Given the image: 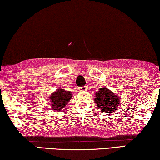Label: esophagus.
Wrapping results in <instances>:
<instances>
[{
    "label": "esophagus",
    "mask_w": 160,
    "mask_h": 160,
    "mask_svg": "<svg viewBox=\"0 0 160 160\" xmlns=\"http://www.w3.org/2000/svg\"><path fill=\"white\" fill-rule=\"evenodd\" d=\"M87 90V87L86 86H84V87H81V88H78V90L80 92H84V91H86Z\"/></svg>",
    "instance_id": "esophagus-1"
}]
</instances>
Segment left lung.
Segmentation results:
<instances>
[{"label": "left lung", "mask_w": 160, "mask_h": 160, "mask_svg": "<svg viewBox=\"0 0 160 160\" xmlns=\"http://www.w3.org/2000/svg\"><path fill=\"white\" fill-rule=\"evenodd\" d=\"M95 95L94 102L101 109L102 112L107 113H112L118 108L120 99L109 89L105 88H101Z\"/></svg>", "instance_id": "left-lung-1"}]
</instances>
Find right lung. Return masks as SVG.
I'll use <instances>...</instances> for the list:
<instances>
[{"mask_svg":"<svg viewBox=\"0 0 160 160\" xmlns=\"http://www.w3.org/2000/svg\"><path fill=\"white\" fill-rule=\"evenodd\" d=\"M72 94L70 92L66 91L62 89H58V90L51 94L50 97L51 107L53 110H61L66 107V104L69 102Z\"/></svg>","mask_w":160,"mask_h":160,"instance_id":"1","label":"right lung"}]
</instances>
